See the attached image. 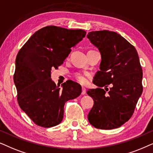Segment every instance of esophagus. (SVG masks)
Segmentation results:
<instances>
[{"label": "esophagus", "mask_w": 153, "mask_h": 153, "mask_svg": "<svg viewBox=\"0 0 153 153\" xmlns=\"http://www.w3.org/2000/svg\"><path fill=\"white\" fill-rule=\"evenodd\" d=\"M86 94V89L85 87H82V94L85 95Z\"/></svg>", "instance_id": "1"}]
</instances>
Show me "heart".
Listing matches in <instances>:
<instances>
[{
  "mask_svg": "<svg viewBox=\"0 0 153 153\" xmlns=\"http://www.w3.org/2000/svg\"><path fill=\"white\" fill-rule=\"evenodd\" d=\"M87 74H85V73H76L75 74V78L78 81L80 84L85 85L87 82Z\"/></svg>",
  "mask_w": 153,
  "mask_h": 153,
  "instance_id": "obj_1",
  "label": "heart"
}]
</instances>
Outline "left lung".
<instances>
[{"label":"left lung","mask_w":153,"mask_h":153,"mask_svg":"<svg viewBox=\"0 0 153 153\" xmlns=\"http://www.w3.org/2000/svg\"><path fill=\"white\" fill-rule=\"evenodd\" d=\"M87 37L101 55L100 71L93 80L98 87L87 92L94 100L87 118L97 129H115L131 118L143 91V71L137 51L113 31H91Z\"/></svg>","instance_id":"obj_1"}]
</instances>
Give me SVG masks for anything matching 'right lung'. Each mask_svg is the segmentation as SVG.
<instances>
[{
    "mask_svg": "<svg viewBox=\"0 0 153 153\" xmlns=\"http://www.w3.org/2000/svg\"><path fill=\"white\" fill-rule=\"evenodd\" d=\"M85 35L82 29L45 26L33 34L18 52L14 74L17 101L36 125L45 128L59 125L65 103L82 92L80 85L73 82H64L61 89L51 79V70L64 63Z\"/></svg>",
    "mask_w": 153,
    "mask_h": 153,
    "instance_id": "right-lung-1",
    "label": "right lung"
}]
</instances>
